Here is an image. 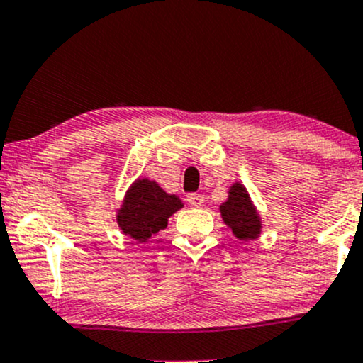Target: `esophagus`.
<instances>
[{"label":"esophagus","instance_id":"34e87169","mask_svg":"<svg viewBox=\"0 0 363 363\" xmlns=\"http://www.w3.org/2000/svg\"><path fill=\"white\" fill-rule=\"evenodd\" d=\"M186 202H189V206L191 207H200L203 203V197L199 194H189L186 195Z\"/></svg>","mask_w":363,"mask_h":363}]
</instances>
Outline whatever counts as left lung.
I'll list each match as a JSON object with an SVG mask.
<instances>
[{
  "label": "left lung",
  "mask_w": 363,
  "mask_h": 363,
  "mask_svg": "<svg viewBox=\"0 0 363 363\" xmlns=\"http://www.w3.org/2000/svg\"><path fill=\"white\" fill-rule=\"evenodd\" d=\"M224 224L240 241H253L262 234L263 224L258 208L255 207L248 190L236 182L229 186L228 199L219 206Z\"/></svg>",
  "instance_id": "1"
}]
</instances>
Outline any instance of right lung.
Returning <instances> with one entry per match:
<instances>
[{
    "label": "right lung",
    "instance_id": "right-lung-1",
    "mask_svg": "<svg viewBox=\"0 0 363 363\" xmlns=\"http://www.w3.org/2000/svg\"><path fill=\"white\" fill-rule=\"evenodd\" d=\"M180 208L183 202L178 195L164 191L155 180L138 178L123 195L115 212V223L130 240L147 242L163 231L169 217Z\"/></svg>",
    "mask_w": 363,
    "mask_h": 363
}]
</instances>
